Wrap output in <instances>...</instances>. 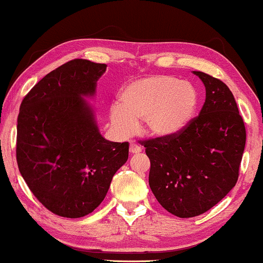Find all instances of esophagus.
I'll list each match as a JSON object with an SVG mask.
<instances>
[{
    "instance_id": "obj_1",
    "label": "esophagus",
    "mask_w": 263,
    "mask_h": 263,
    "mask_svg": "<svg viewBox=\"0 0 263 263\" xmlns=\"http://www.w3.org/2000/svg\"><path fill=\"white\" fill-rule=\"evenodd\" d=\"M140 152H141V147L138 144H136V143L130 144V153L136 154V153H140Z\"/></svg>"
}]
</instances>
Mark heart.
<instances>
[{
  "mask_svg": "<svg viewBox=\"0 0 263 263\" xmlns=\"http://www.w3.org/2000/svg\"><path fill=\"white\" fill-rule=\"evenodd\" d=\"M198 104V91L191 83L168 74H154L120 90L118 104L109 109L110 126L117 136L127 138L141 122L146 135L170 137L189 125Z\"/></svg>",
  "mask_w": 263,
  "mask_h": 263,
  "instance_id": "b5f03b06",
  "label": "heart"
}]
</instances>
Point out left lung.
<instances>
[{
    "mask_svg": "<svg viewBox=\"0 0 263 263\" xmlns=\"http://www.w3.org/2000/svg\"><path fill=\"white\" fill-rule=\"evenodd\" d=\"M206 89L200 115L177 135L143 140L151 161L148 184L158 202L179 218L205 213L235 186L246 128L229 87L193 71Z\"/></svg>",
    "mask_w": 263,
    "mask_h": 263,
    "instance_id": "8db88e82",
    "label": "left lung"
}]
</instances>
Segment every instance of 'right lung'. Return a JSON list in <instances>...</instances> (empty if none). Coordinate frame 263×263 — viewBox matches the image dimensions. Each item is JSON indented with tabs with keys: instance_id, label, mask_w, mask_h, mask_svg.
I'll return each mask as SVG.
<instances>
[{
	"instance_id": "obj_1",
	"label": "right lung",
	"mask_w": 263,
	"mask_h": 263,
	"mask_svg": "<svg viewBox=\"0 0 263 263\" xmlns=\"http://www.w3.org/2000/svg\"><path fill=\"white\" fill-rule=\"evenodd\" d=\"M105 70L106 64L70 61L42 78L20 107L18 170L42 205L63 218L93 212L128 158L127 141L104 138L84 99L93 97Z\"/></svg>"
}]
</instances>
